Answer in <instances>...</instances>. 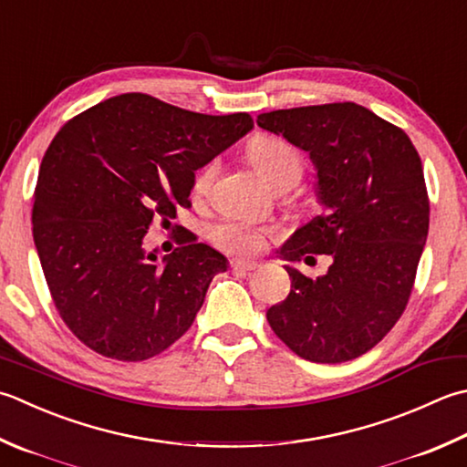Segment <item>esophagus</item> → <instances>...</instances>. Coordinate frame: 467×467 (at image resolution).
Segmentation results:
<instances>
[{
  "label": "esophagus",
  "mask_w": 467,
  "mask_h": 467,
  "mask_svg": "<svg viewBox=\"0 0 467 467\" xmlns=\"http://www.w3.org/2000/svg\"><path fill=\"white\" fill-rule=\"evenodd\" d=\"M257 267H259V265L254 263V261H243V259L231 261V269L234 273H249V271H254Z\"/></svg>",
  "instance_id": "1"
}]
</instances>
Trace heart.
<instances>
[{
  "instance_id": "b5f03b06",
  "label": "heart",
  "mask_w": 467,
  "mask_h": 467,
  "mask_svg": "<svg viewBox=\"0 0 467 467\" xmlns=\"http://www.w3.org/2000/svg\"><path fill=\"white\" fill-rule=\"evenodd\" d=\"M246 155L261 176L271 182L279 190L294 188L304 176V160L294 145L281 140L277 135L259 133L246 145ZM218 173V163L208 161L200 168L192 182V192L196 198H204L214 184ZM275 234L271 226H254L241 221H224L208 228V239L218 249L236 253V254H253L259 253L265 244V239Z\"/></svg>"
}]
</instances>
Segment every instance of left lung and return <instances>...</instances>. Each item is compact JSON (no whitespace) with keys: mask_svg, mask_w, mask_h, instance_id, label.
I'll return each mask as SVG.
<instances>
[{"mask_svg":"<svg viewBox=\"0 0 467 467\" xmlns=\"http://www.w3.org/2000/svg\"><path fill=\"white\" fill-rule=\"evenodd\" d=\"M257 125L309 151L326 206L279 254L332 257L317 279L285 267L291 291L267 322L309 362L358 358L392 330L413 291L429 233L421 158L400 127L350 100L261 113Z\"/></svg>","mask_w":467,"mask_h":467,"instance_id":"8db88e82","label":"left lung"}]
</instances>
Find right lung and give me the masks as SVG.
Returning a JSON list of instances; mask_svg holds the SVG:
<instances>
[{
  "instance_id": "add662e5",
  "label": "right lung",
  "mask_w": 467,
  "mask_h": 467,
  "mask_svg": "<svg viewBox=\"0 0 467 467\" xmlns=\"http://www.w3.org/2000/svg\"><path fill=\"white\" fill-rule=\"evenodd\" d=\"M253 130L249 113L202 115L125 93L62 125L42 158L32 234L62 322L105 358L141 362L194 322L221 253L178 228L158 261L143 236L190 206L194 171Z\"/></svg>"
}]
</instances>
